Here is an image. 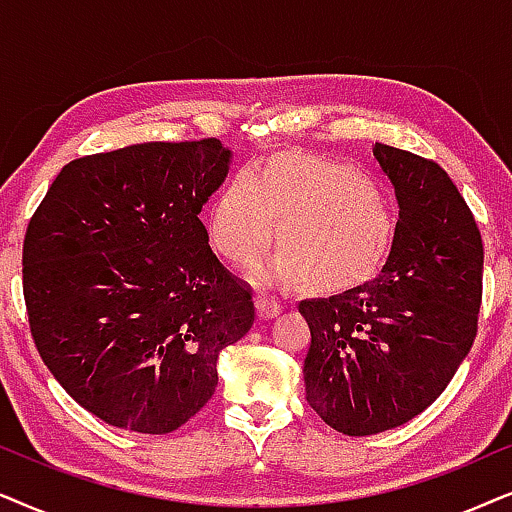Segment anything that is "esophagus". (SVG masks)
<instances>
[{
	"label": "esophagus",
	"instance_id": "esophagus-1",
	"mask_svg": "<svg viewBox=\"0 0 512 512\" xmlns=\"http://www.w3.org/2000/svg\"><path fill=\"white\" fill-rule=\"evenodd\" d=\"M255 311H257V316H260L262 320H267V318L278 316V313L283 311V306H281V302H278L276 297L257 295L255 297Z\"/></svg>",
	"mask_w": 512,
	"mask_h": 512
}]
</instances>
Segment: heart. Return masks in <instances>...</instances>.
<instances>
[{"instance_id": "1", "label": "heart", "mask_w": 512, "mask_h": 512, "mask_svg": "<svg viewBox=\"0 0 512 512\" xmlns=\"http://www.w3.org/2000/svg\"><path fill=\"white\" fill-rule=\"evenodd\" d=\"M278 250L252 264L255 281L332 288L367 274L386 252L391 217L379 189L344 163L276 154L238 173L208 208V236L220 255L245 264L271 238Z\"/></svg>"}]
</instances>
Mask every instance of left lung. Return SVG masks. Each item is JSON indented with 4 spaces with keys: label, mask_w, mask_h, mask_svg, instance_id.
<instances>
[{
    "label": "left lung",
    "mask_w": 512,
    "mask_h": 512,
    "mask_svg": "<svg viewBox=\"0 0 512 512\" xmlns=\"http://www.w3.org/2000/svg\"><path fill=\"white\" fill-rule=\"evenodd\" d=\"M398 203L384 267L370 281L304 299L306 400L344 435L403 426L433 405L478 332L482 238L438 163L374 145Z\"/></svg>",
    "instance_id": "obj_1"
}]
</instances>
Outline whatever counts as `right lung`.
<instances>
[{"mask_svg": "<svg viewBox=\"0 0 512 512\" xmlns=\"http://www.w3.org/2000/svg\"><path fill=\"white\" fill-rule=\"evenodd\" d=\"M217 138L145 142L60 170L23 245V292L39 356L109 426L161 435L217 386V360L252 327L199 220L227 180Z\"/></svg>", "mask_w": 512, "mask_h": 512, "instance_id": "right-lung-1", "label": "right lung"}]
</instances>
